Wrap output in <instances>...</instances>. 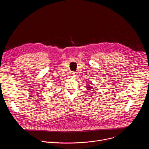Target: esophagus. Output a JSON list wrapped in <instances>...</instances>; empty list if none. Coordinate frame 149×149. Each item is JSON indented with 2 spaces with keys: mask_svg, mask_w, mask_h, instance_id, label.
Segmentation results:
<instances>
[{
  "mask_svg": "<svg viewBox=\"0 0 149 149\" xmlns=\"http://www.w3.org/2000/svg\"><path fill=\"white\" fill-rule=\"evenodd\" d=\"M71 77H75V75H76V73L75 72H72V73H71Z\"/></svg>",
  "mask_w": 149,
  "mask_h": 149,
  "instance_id": "1",
  "label": "esophagus"
}]
</instances>
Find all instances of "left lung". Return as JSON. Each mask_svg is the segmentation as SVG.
I'll return each mask as SVG.
<instances>
[{
	"label": "left lung",
	"instance_id": "8db88e82",
	"mask_svg": "<svg viewBox=\"0 0 149 149\" xmlns=\"http://www.w3.org/2000/svg\"><path fill=\"white\" fill-rule=\"evenodd\" d=\"M86 86H86V87H87L86 88H87V90H91V89H92V88H93V87H90V86H88V84H86Z\"/></svg>",
	"mask_w": 149,
	"mask_h": 149
}]
</instances>
